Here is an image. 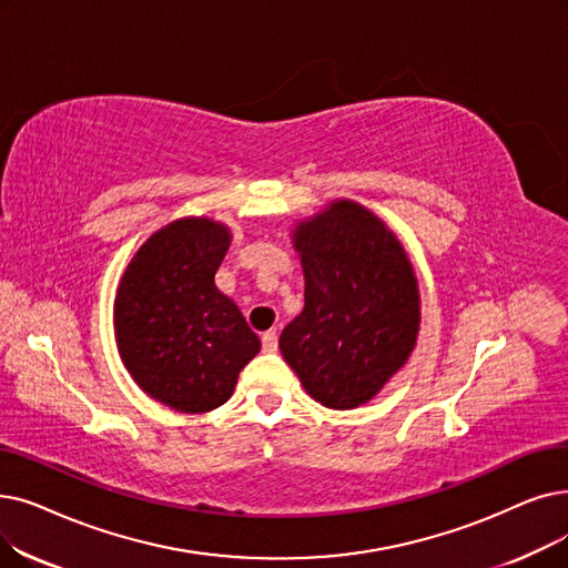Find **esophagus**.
<instances>
[{
    "instance_id": "obj_1",
    "label": "esophagus",
    "mask_w": 568,
    "mask_h": 568,
    "mask_svg": "<svg viewBox=\"0 0 568 568\" xmlns=\"http://www.w3.org/2000/svg\"><path fill=\"white\" fill-rule=\"evenodd\" d=\"M262 345H264V351L274 353V351L278 348V332H276V329L264 332V334H262Z\"/></svg>"
}]
</instances>
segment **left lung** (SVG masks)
Segmentation results:
<instances>
[{"mask_svg": "<svg viewBox=\"0 0 568 568\" xmlns=\"http://www.w3.org/2000/svg\"><path fill=\"white\" fill-rule=\"evenodd\" d=\"M304 311L281 334V353L315 402L355 408L408 359L420 300L410 262L381 220L353 202L297 227Z\"/></svg>", "mask_w": 568, "mask_h": 568, "instance_id": "8db88e82", "label": "left lung"}]
</instances>
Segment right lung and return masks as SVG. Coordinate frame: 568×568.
<instances>
[{"label": "right lung", "instance_id": "right-lung-1", "mask_svg": "<svg viewBox=\"0 0 568 568\" xmlns=\"http://www.w3.org/2000/svg\"><path fill=\"white\" fill-rule=\"evenodd\" d=\"M230 232L206 217L176 220L148 239L118 287L122 362L153 399L181 413L223 406L262 348L215 274Z\"/></svg>", "mask_w": 568, "mask_h": 568}]
</instances>
